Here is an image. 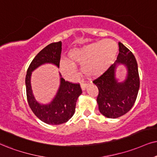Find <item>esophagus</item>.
Returning a JSON list of instances; mask_svg holds the SVG:
<instances>
[{
	"instance_id": "1",
	"label": "esophagus",
	"mask_w": 157,
	"mask_h": 157,
	"mask_svg": "<svg viewBox=\"0 0 157 157\" xmlns=\"http://www.w3.org/2000/svg\"><path fill=\"white\" fill-rule=\"evenodd\" d=\"M80 87H81V89H82V90H85V89H86L87 84H85V83L82 82V83H81V84H80Z\"/></svg>"
}]
</instances>
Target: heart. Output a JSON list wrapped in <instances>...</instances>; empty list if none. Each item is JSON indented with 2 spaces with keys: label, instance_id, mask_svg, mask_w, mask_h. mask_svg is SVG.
<instances>
[{
  "label": "heart",
  "instance_id": "1",
  "mask_svg": "<svg viewBox=\"0 0 157 157\" xmlns=\"http://www.w3.org/2000/svg\"><path fill=\"white\" fill-rule=\"evenodd\" d=\"M117 52V43L113 40L105 39L72 49L68 53L69 59H61L59 65L64 76L70 80L75 78L77 73L75 64L81 65L85 75L96 77L111 66Z\"/></svg>",
  "mask_w": 157,
  "mask_h": 157
}]
</instances>
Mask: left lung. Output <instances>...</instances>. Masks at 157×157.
Instances as JSON below:
<instances>
[{
  "label": "left lung",
  "instance_id": "8db88e82",
  "mask_svg": "<svg viewBox=\"0 0 157 157\" xmlns=\"http://www.w3.org/2000/svg\"><path fill=\"white\" fill-rule=\"evenodd\" d=\"M119 51L116 61L93 81L98 88L97 104L99 112L107 118H118L131 109L140 87L138 64L134 55L120 42ZM120 66L126 69V77L122 81L116 77Z\"/></svg>",
  "mask_w": 157,
  "mask_h": 157
}]
</instances>
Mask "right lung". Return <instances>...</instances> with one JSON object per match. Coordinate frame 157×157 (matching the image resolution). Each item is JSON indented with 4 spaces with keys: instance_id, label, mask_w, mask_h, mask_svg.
<instances>
[{
    "instance_id": "obj_1",
    "label": "right lung",
    "mask_w": 157,
    "mask_h": 157,
    "mask_svg": "<svg viewBox=\"0 0 157 157\" xmlns=\"http://www.w3.org/2000/svg\"><path fill=\"white\" fill-rule=\"evenodd\" d=\"M61 45V41L53 43L40 51L29 64L25 78L27 101L32 111L42 122L53 125L67 122L74 115L77 100L82 93L80 85L65 81L59 72L60 84L55 96L48 104H41L34 96L31 77L33 72L42 65L51 64L59 68Z\"/></svg>"
}]
</instances>
